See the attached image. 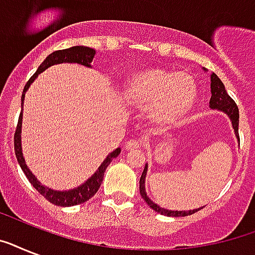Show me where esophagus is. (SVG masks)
I'll return each mask as SVG.
<instances>
[{
    "instance_id": "esophagus-1",
    "label": "esophagus",
    "mask_w": 255,
    "mask_h": 255,
    "mask_svg": "<svg viewBox=\"0 0 255 255\" xmlns=\"http://www.w3.org/2000/svg\"><path fill=\"white\" fill-rule=\"evenodd\" d=\"M141 144H143V141L140 139H132L128 140L127 143H126V148L127 149H136V148L141 147Z\"/></svg>"
}]
</instances>
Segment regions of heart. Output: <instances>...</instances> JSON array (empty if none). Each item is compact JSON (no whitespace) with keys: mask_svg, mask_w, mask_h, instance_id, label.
I'll use <instances>...</instances> for the list:
<instances>
[{"mask_svg":"<svg viewBox=\"0 0 255 255\" xmlns=\"http://www.w3.org/2000/svg\"><path fill=\"white\" fill-rule=\"evenodd\" d=\"M197 95L193 78L167 70L152 69L137 74L128 86L127 96L135 106H151L152 119L168 123L189 111Z\"/></svg>","mask_w":255,"mask_h":255,"instance_id":"heart-1","label":"heart"}]
</instances>
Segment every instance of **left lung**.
Instances as JSON below:
<instances>
[{
	"instance_id": "8db88e82",
	"label": "left lung",
	"mask_w": 255,
	"mask_h": 255,
	"mask_svg": "<svg viewBox=\"0 0 255 255\" xmlns=\"http://www.w3.org/2000/svg\"><path fill=\"white\" fill-rule=\"evenodd\" d=\"M210 88H212V96H210L209 106L210 108H217V110H221V111L226 112L229 115L230 120H232V124H233L234 132L236 135L240 139V135H238V123H240V112H238V107L236 102H234L232 98L229 96V94L226 92L225 86L221 82V79L216 75V74H212L210 75ZM145 174H147V165L144 168L143 173H141V177H140V194L145 202H147L149 208H152L153 210H156L157 213L163 214V216H169V217H184V216H190V214L196 213L200 209L194 210H188V212H182V210H168L160 208L159 205H156L155 202L152 201L151 198L148 197L147 193H145V189H144V181H145Z\"/></svg>"
}]
</instances>
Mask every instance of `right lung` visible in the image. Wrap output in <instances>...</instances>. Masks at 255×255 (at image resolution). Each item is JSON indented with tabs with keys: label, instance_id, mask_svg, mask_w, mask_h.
I'll return each mask as SVG.
<instances>
[{
	"label": "right lung",
	"instance_id": "1",
	"mask_svg": "<svg viewBox=\"0 0 255 255\" xmlns=\"http://www.w3.org/2000/svg\"><path fill=\"white\" fill-rule=\"evenodd\" d=\"M95 55V50L90 49V47H85V46H74V47H70V49L65 50H57L46 58L45 61L42 62L41 66L38 67V70L35 71L33 77L30 78L27 83H26L25 88H23V94H22L21 98V104H23V99H25V92L26 90L29 88V86L31 85V82L38 77V74H41L42 71H45L47 67L53 65H57V63H62V62H75V63H81L83 66H91L92 58ZM21 124H22V112L19 114V118H18V124L17 128H15V132H14V151H15V157H17L18 163H19V167L22 168L23 173L26 174V177L30 181V184L38 190V193H41L43 197L47 200L49 202L54 204V205L58 206H73L78 205V204H83L87 200L94 196V194L98 192V189L102 185V181H103L104 172L107 169V167L110 165V163L112 161V159H115L116 156L120 153V148L115 149L114 152H111L110 155L107 156V159L104 160L103 164L100 165L99 169L96 170V173L92 176L91 178H88L87 181L83 184V185L78 186L77 189L69 190V192H57V190H51L46 186L41 185L39 181H38L35 176H34L27 167H26L25 160H23V156H22L21 151Z\"/></svg>",
	"mask_w": 255,
	"mask_h": 255
}]
</instances>
